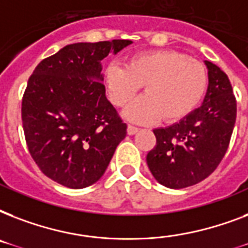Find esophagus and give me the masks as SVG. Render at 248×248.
Returning <instances> with one entry per match:
<instances>
[{
	"instance_id": "1",
	"label": "esophagus",
	"mask_w": 248,
	"mask_h": 248,
	"mask_svg": "<svg viewBox=\"0 0 248 248\" xmlns=\"http://www.w3.org/2000/svg\"><path fill=\"white\" fill-rule=\"evenodd\" d=\"M139 131V127H136V126H132V124H128L127 126V134L128 135H134L136 132Z\"/></svg>"
}]
</instances>
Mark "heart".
I'll return each instance as SVG.
<instances>
[{
  "label": "heart",
  "instance_id": "obj_1",
  "mask_svg": "<svg viewBox=\"0 0 248 248\" xmlns=\"http://www.w3.org/2000/svg\"><path fill=\"white\" fill-rule=\"evenodd\" d=\"M109 100L122 108L135 97L140 86L144 95L124 112L138 124L159 120L179 122L198 107L207 89L208 75L201 62L173 50H153L128 58L124 67L109 64L103 73Z\"/></svg>",
  "mask_w": 248,
  "mask_h": 248
}]
</instances>
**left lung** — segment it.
I'll list each match as a JSON object with an SVG mask.
<instances>
[{
  "mask_svg": "<svg viewBox=\"0 0 248 248\" xmlns=\"http://www.w3.org/2000/svg\"><path fill=\"white\" fill-rule=\"evenodd\" d=\"M203 104L172 126L153 130L155 145L148 167L159 184L181 189L210 176L227 153L237 117V100L227 73L211 62Z\"/></svg>",
  "mask_w": 248,
  "mask_h": 248,
  "instance_id": "8db88e82",
  "label": "left lung"
}]
</instances>
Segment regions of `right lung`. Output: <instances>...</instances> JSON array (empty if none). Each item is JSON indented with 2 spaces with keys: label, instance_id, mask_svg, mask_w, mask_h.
I'll return each mask as SVG.
<instances>
[{
  "label": "right lung",
  "instance_id": "add662e5",
  "mask_svg": "<svg viewBox=\"0 0 248 248\" xmlns=\"http://www.w3.org/2000/svg\"><path fill=\"white\" fill-rule=\"evenodd\" d=\"M132 41L79 42L44 59L21 101L25 143L51 180L72 189L96 183L127 126L105 96L101 60Z\"/></svg>",
  "mask_w": 248,
  "mask_h": 248
}]
</instances>
